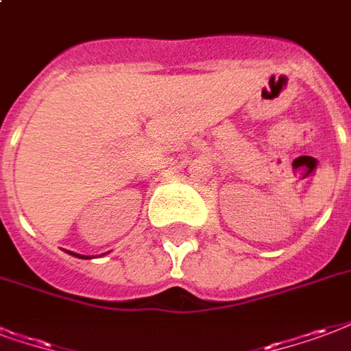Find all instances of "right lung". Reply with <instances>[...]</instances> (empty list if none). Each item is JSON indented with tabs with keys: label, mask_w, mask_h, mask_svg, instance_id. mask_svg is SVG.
Instances as JSON below:
<instances>
[{
	"label": "right lung",
	"mask_w": 351,
	"mask_h": 351,
	"mask_svg": "<svg viewBox=\"0 0 351 351\" xmlns=\"http://www.w3.org/2000/svg\"><path fill=\"white\" fill-rule=\"evenodd\" d=\"M75 257H81V259H83V255H75Z\"/></svg>",
	"instance_id": "right-lung-1"
}]
</instances>
